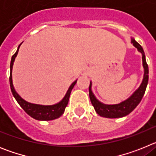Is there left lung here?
Returning a JSON list of instances; mask_svg holds the SVG:
<instances>
[{
	"instance_id": "1",
	"label": "left lung",
	"mask_w": 156,
	"mask_h": 156,
	"mask_svg": "<svg viewBox=\"0 0 156 156\" xmlns=\"http://www.w3.org/2000/svg\"><path fill=\"white\" fill-rule=\"evenodd\" d=\"M131 43L133 44V46L138 50V51H140L142 55V62L144 71L142 83H140V87L137 88V90L132 94L131 96L126 100L123 101L119 104L105 105L99 101L95 98L94 94L92 92V83L90 82V86H89V96H90V101H91L92 105L94 106L96 112L101 116L105 117V118H111V119L125 116V115L130 113L137 107V105L140 102V101L144 96L148 82V66L146 62L145 55H144V52L142 47L140 46L133 38L131 39Z\"/></svg>"
}]
</instances>
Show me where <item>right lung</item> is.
<instances>
[{
    "label": "right lung",
    "instance_id": "obj_1",
    "mask_svg": "<svg viewBox=\"0 0 156 156\" xmlns=\"http://www.w3.org/2000/svg\"><path fill=\"white\" fill-rule=\"evenodd\" d=\"M22 44V43L18 47V49L16 52L14 54L12 57V60H11L10 64V77H9V82H10V87L12 93L13 94L14 98L17 101V102L19 103V105L21 106L26 112L33 117L34 119H37V120H53L59 118L63 113H64L65 108L67 106L69 102V99L70 94H71L72 90L75 84L76 83V80L74 81L70 87H69L68 90L66 92L65 97L63 98L62 100L61 101H59L58 103L55 105H37V104H32V103L28 102L27 101H25L24 99L22 98L20 96L17 94L15 88L13 86V83H12V67H13L14 62L16 59V56L19 52V49L20 48V45Z\"/></svg>",
    "mask_w": 156,
    "mask_h": 156
}]
</instances>
